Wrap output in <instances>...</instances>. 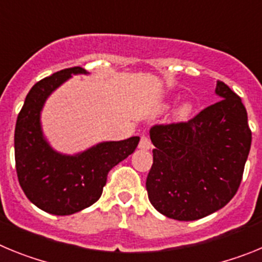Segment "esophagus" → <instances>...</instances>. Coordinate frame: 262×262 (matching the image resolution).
Segmentation results:
<instances>
[{
  "label": "esophagus",
  "mask_w": 262,
  "mask_h": 262,
  "mask_svg": "<svg viewBox=\"0 0 262 262\" xmlns=\"http://www.w3.org/2000/svg\"><path fill=\"white\" fill-rule=\"evenodd\" d=\"M139 148H140V149H143V151H148V149H151L152 148L151 140H149L147 136H142V139H140V143H139Z\"/></svg>",
  "instance_id": "1"
}]
</instances>
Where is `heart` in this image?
Here are the masks:
<instances>
[{"instance_id":"b5f03b06","label":"heart","mask_w":262,"mask_h":262,"mask_svg":"<svg viewBox=\"0 0 262 262\" xmlns=\"http://www.w3.org/2000/svg\"><path fill=\"white\" fill-rule=\"evenodd\" d=\"M164 107H168V105H164ZM194 110V102L191 99L186 98L184 101L178 103L177 106L173 110V119L177 120V122H182V120H186L187 118L190 117L191 113Z\"/></svg>"}]
</instances>
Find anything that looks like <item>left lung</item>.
<instances>
[{
  "label": "left lung",
  "mask_w": 262,
  "mask_h": 262,
  "mask_svg": "<svg viewBox=\"0 0 262 262\" xmlns=\"http://www.w3.org/2000/svg\"><path fill=\"white\" fill-rule=\"evenodd\" d=\"M221 101L186 123L155 126V145L148 173V198L170 219L190 222L221 210L242 182L252 133L242 98L222 81Z\"/></svg>",
  "instance_id": "left-lung-1"
}]
</instances>
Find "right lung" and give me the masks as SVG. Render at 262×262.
Returning <instances> with one entry per match:
<instances>
[{
  "instance_id": "right-lung-1",
  "label": "right lung",
  "mask_w": 262,
  "mask_h": 262,
  "mask_svg": "<svg viewBox=\"0 0 262 262\" xmlns=\"http://www.w3.org/2000/svg\"><path fill=\"white\" fill-rule=\"evenodd\" d=\"M73 75H89L81 67L62 69L36 82L18 114L14 151L23 193L43 211L72 215L99 200L110 169L138 147L139 136L101 142L82 152L67 155L51 147L41 128V111L48 97Z\"/></svg>"
}]
</instances>
